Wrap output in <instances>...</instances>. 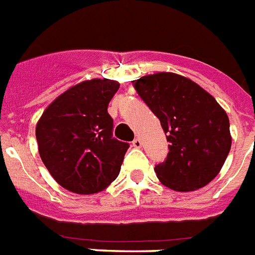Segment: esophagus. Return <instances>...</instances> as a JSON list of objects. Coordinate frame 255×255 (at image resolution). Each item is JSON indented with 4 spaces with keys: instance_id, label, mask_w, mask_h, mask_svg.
Returning a JSON list of instances; mask_svg holds the SVG:
<instances>
[{
    "instance_id": "esophagus-1",
    "label": "esophagus",
    "mask_w": 255,
    "mask_h": 255,
    "mask_svg": "<svg viewBox=\"0 0 255 255\" xmlns=\"http://www.w3.org/2000/svg\"><path fill=\"white\" fill-rule=\"evenodd\" d=\"M132 145H133L135 148H140V147H141V140H140V139H139V137H136L135 140L132 141Z\"/></svg>"
}]
</instances>
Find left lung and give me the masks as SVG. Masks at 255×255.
<instances>
[{"mask_svg": "<svg viewBox=\"0 0 255 255\" xmlns=\"http://www.w3.org/2000/svg\"><path fill=\"white\" fill-rule=\"evenodd\" d=\"M132 85L160 120L170 143L166 160L155 166L159 180L175 191L205 187L230 152L226 112L197 83L170 72L143 76Z\"/></svg>", "mask_w": 255, "mask_h": 255, "instance_id": "left-lung-1", "label": "left lung"}]
</instances>
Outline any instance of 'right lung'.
Segmentation results:
<instances>
[{
    "mask_svg": "<svg viewBox=\"0 0 255 255\" xmlns=\"http://www.w3.org/2000/svg\"><path fill=\"white\" fill-rule=\"evenodd\" d=\"M120 84L93 79L72 87L38 120L36 139L45 167L58 184L95 194L114 182L129 144L114 137L108 104Z\"/></svg>",
    "mask_w": 255,
    "mask_h": 255,
    "instance_id": "1",
    "label": "right lung"
}]
</instances>
